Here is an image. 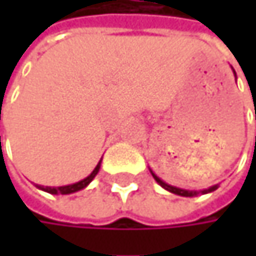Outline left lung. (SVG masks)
<instances>
[{
    "label": "left lung",
    "mask_w": 256,
    "mask_h": 256,
    "mask_svg": "<svg viewBox=\"0 0 256 256\" xmlns=\"http://www.w3.org/2000/svg\"><path fill=\"white\" fill-rule=\"evenodd\" d=\"M152 174V172H151ZM152 176L154 179L164 188V190H168V191H170V192H174V194H178V196H184V197H192V196H196L197 194V191H188V190H180V188H176V186H172V185H169V184H166V182H163L162 179L158 178V176H156L154 174H152ZM214 190H216V185L215 186H210L209 190H203L202 192H209V191H214Z\"/></svg>",
    "instance_id": "left-lung-1"
}]
</instances>
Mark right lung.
Wrapping results in <instances>:
<instances>
[{
  "instance_id": "right-lung-1",
  "label": "right lung",
  "mask_w": 256,
  "mask_h": 256,
  "mask_svg": "<svg viewBox=\"0 0 256 256\" xmlns=\"http://www.w3.org/2000/svg\"><path fill=\"white\" fill-rule=\"evenodd\" d=\"M99 169H100V163H98V166L94 168V170H93L87 178L82 179V180H80V182H77V184H72V185L58 186V188H56V186H38V188H41V190H44V191H47V192H50V194H71V192H76V191L82 190L84 186H87V185L92 182V179L98 175Z\"/></svg>"
}]
</instances>
